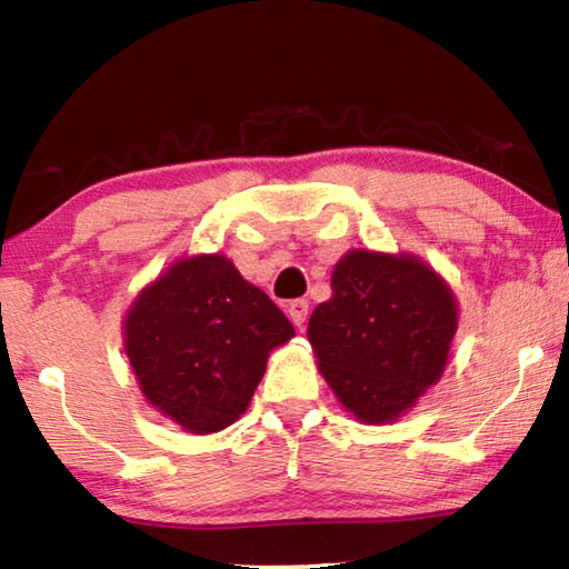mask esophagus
Listing matches in <instances>:
<instances>
[{
  "mask_svg": "<svg viewBox=\"0 0 569 569\" xmlns=\"http://www.w3.org/2000/svg\"><path fill=\"white\" fill-rule=\"evenodd\" d=\"M288 316H291L293 326H298V329H303L306 316H308V301H303V298H298V301H291V306H288Z\"/></svg>",
  "mask_w": 569,
  "mask_h": 569,
  "instance_id": "34e87169",
  "label": "esophagus"
}]
</instances>
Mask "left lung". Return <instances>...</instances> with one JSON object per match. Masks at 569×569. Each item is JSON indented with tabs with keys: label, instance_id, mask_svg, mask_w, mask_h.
Listing matches in <instances>:
<instances>
[{
	"label": "left lung",
	"instance_id": "8db88e82",
	"mask_svg": "<svg viewBox=\"0 0 569 569\" xmlns=\"http://www.w3.org/2000/svg\"><path fill=\"white\" fill-rule=\"evenodd\" d=\"M331 291L306 331L323 381L356 421L401 419L447 369L455 291L419 256L366 248L339 258Z\"/></svg>",
	"mask_w": 569,
	"mask_h": 569
}]
</instances>
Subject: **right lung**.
Wrapping results in <instances>:
<instances>
[{"label": "right lung", "instance_id": "add662e5", "mask_svg": "<svg viewBox=\"0 0 569 569\" xmlns=\"http://www.w3.org/2000/svg\"><path fill=\"white\" fill-rule=\"evenodd\" d=\"M293 336L281 308L223 253L178 258L122 316L140 393L188 435H216L243 417L268 356Z\"/></svg>", "mask_w": 569, "mask_h": 569}]
</instances>
